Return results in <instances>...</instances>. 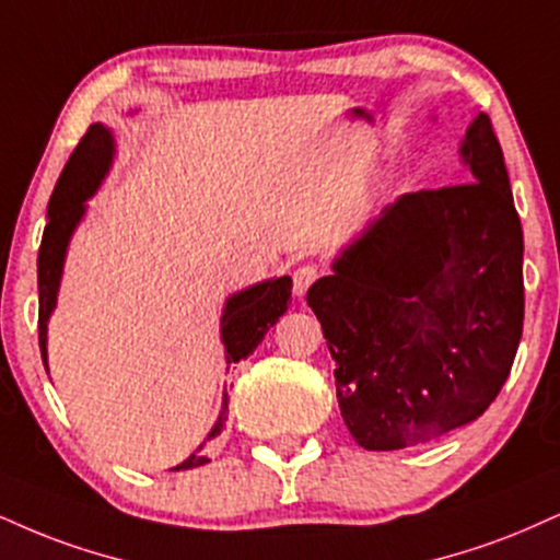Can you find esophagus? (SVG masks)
Masks as SVG:
<instances>
[{
	"mask_svg": "<svg viewBox=\"0 0 560 560\" xmlns=\"http://www.w3.org/2000/svg\"><path fill=\"white\" fill-rule=\"evenodd\" d=\"M318 276H320V268L315 266V262H305V266L294 268V273H292L294 294H298V298H305L307 289L315 284V279H318Z\"/></svg>",
	"mask_w": 560,
	"mask_h": 560,
	"instance_id": "34e87169",
	"label": "esophagus"
}]
</instances>
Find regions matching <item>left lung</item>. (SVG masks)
<instances>
[{
    "instance_id": "8db88e82",
    "label": "left lung",
    "mask_w": 560,
    "mask_h": 560,
    "mask_svg": "<svg viewBox=\"0 0 560 560\" xmlns=\"http://www.w3.org/2000/svg\"><path fill=\"white\" fill-rule=\"evenodd\" d=\"M462 156L472 182L401 195L307 292L362 448L420 446L467 425L514 365L524 240L485 112Z\"/></svg>"
}]
</instances>
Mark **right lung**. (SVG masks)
Here are the masks:
<instances>
[{
  "instance_id": "add662e5",
  "label": "right lung",
  "mask_w": 560,
  "mask_h": 560,
  "mask_svg": "<svg viewBox=\"0 0 560 560\" xmlns=\"http://www.w3.org/2000/svg\"><path fill=\"white\" fill-rule=\"evenodd\" d=\"M112 161V135L104 125H91L72 151L70 161L59 174L49 200V221H46L42 247H38V347L46 365V320H49L54 300H57L59 276H62V260L72 229L83 215V200L98 187L104 172ZM292 305V279L262 281L258 287L245 289L226 302L224 320H221V339L226 345V362L245 360L260 345L262 334L273 326ZM229 401L224 396L219 422H215L208 441L221 435L226 428ZM206 456H190L174 469H192L206 464Z\"/></svg>"
}]
</instances>
